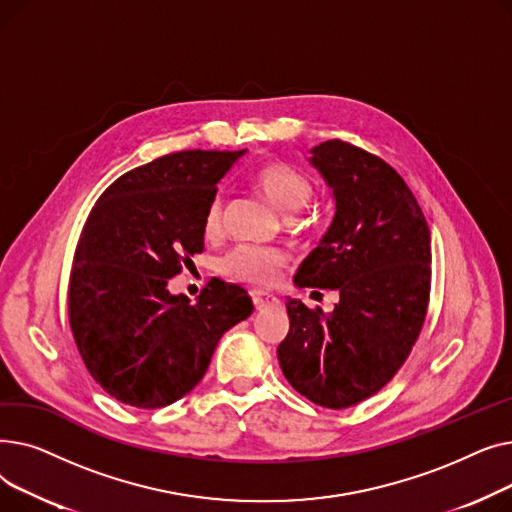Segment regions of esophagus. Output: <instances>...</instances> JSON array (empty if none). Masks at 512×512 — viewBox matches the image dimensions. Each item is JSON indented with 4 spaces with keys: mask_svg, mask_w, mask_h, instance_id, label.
<instances>
[{
    "mask_svg": "<svg viewBox=\"0 0 512 512\" xmlns=\"http://www.w3.org/2000/svg\"><path fill=\"white\" fill-rule=\"evenodd\" d=\"M251 297H253V303L257 309H267V307L278 303V297H274V294H270V292H263V290H253Z\"/></svg>",
    "mask_w": 512,
    "mask_h": 512,
    "instance_id": "1",
    "label": "esophagus"
}]
</instances>
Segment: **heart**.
<instances>
[{"mask_svg": "<svg viewBox=\"0 0 512 512\" xmlns=\"http://www.w3.org/2000/svg\"><path fill=\"white\" fill-rule=\"evenodd\" d=\"M253 186L276 209L290 213L309 203L313 197L311 180L282 161L263 164L253 174ZM222 228V203L215 199L205 213V234L215 236ZM286 263V255L280 249L242 245L234 249L222 263V272L236 282L251 286H270L276 282Z\"/></svg>", "mask_w": 512, "mask_h": 512, "instance_id": "b5f03b06", "label": "heart"}]
</instances>
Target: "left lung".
I'll return each instance as SVG.
<instances>
[{
  "mask_svg": "<svg viewBox=\"0 0 512 512\" xmlns=\"http://www.w3.org/2000/svg\"><path fill=\"white\" fill-rule=\"evenodd\" d=\"M311 153L336 211L294 284L336 290L340 301L324 313L288 299L278 361L315 405L348 409L380 392L413 351L432 286V238L411 188L382 157L340 139Z\"/></svg>",
  "mask_w": 512,
  "mask_h": 512,
  "instance_id": "left-lung-1",
  "label": "left lung"
}]
</instances>
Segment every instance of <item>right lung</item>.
Instances as JSON below:
<instances>
[{
  "label": "right lung",
  "instance_id": "1",
  "mask_svg": "<svg viewBox=\"0 0 512 512\" xmlns=\"http://www.w3.org/2000/svg\"><path fill=\"white\" fill-rule=\"evenodd\" d=\"M242 151H178L105 188L80 232L68 319L93 380L137 409L191 392L224 332L253 311L245 288L211 280L197 303L168 282L203 251L205 213Z\"/></svg>",
  "mask_w": 512,
  "mask_h": 512
}]
</instances>
